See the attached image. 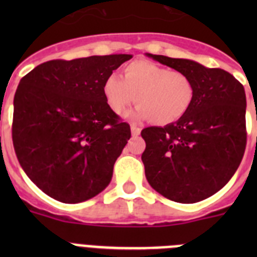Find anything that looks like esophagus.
<instances>
[{
  "label": "esophagus",
  "instance_id": "obj_1",
  "mask_svg": "<svg viewBox=\"0 0 257 257\" xmlns=\"http://www.w3.org/2000/svg\"><path fill=\"white\" fill-rule=\"evenodd\" d=\"M140 131H142V128L138 126H131V134H133V136H139L140 135Z\"/></svg>",
  "mask_w": 257,
  "mask_h": 257
}]
</instances>
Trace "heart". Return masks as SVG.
I'll return each mask as SVG.
<instances>
[{
	"instance_id": "heart-1",
	"label": "heart",
	"mask_w": 257,
	"mask_h": 257,
	"mask_svg": "<svg viewBox=\"0 0 257 257\" xmlns=\"http://www.w3.org/2000/svg\"><path fill=\"white\" fill-rule=\"evenodd\" d=\"M121 77L112 74L103 83L106 105L117 115L126 114L136 101L139 106L134 118L167 126L180 121L196 99V85L189 74L153 61H133L122 69Z\"/></svg>"
}]
</instances>
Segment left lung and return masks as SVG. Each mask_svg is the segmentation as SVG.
Segmentation results:
<instances>
[{"mask_svg": "<svg viewBox=\"0 0 257 257\" xmlns=\"http://www.w3.org/2000/svg\"><path fill=\"white\" fill-rule=\"evenodd\" d=\"M192 77L196 99L180 121L142 131L145 176L154 190L180 203H196L219 192L237 171L247 143L246 94L220 68L147 54Z\"/></svg>", "mask_w": 257, "mask_h": 257, "instance_id": "8db88e82", "label": "left lung"}]
</instances>
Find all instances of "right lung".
<instances>
[{
	"instance_id": "add662e5",
	"label": "right lung",
	"mask_w": 257,
	"mask_h": 257,
	"mask_svg": "<svg viewBox=\"0 0 257 257\" xmlns=\"http://www.w3.org/2000/svg\"><path fill=\"white\" fill-rule=\"evenodd\" d=\"M131 58L50 60L20 79L14 97V149L28 178L51 198L87 201L112 180L131 130L108 108L103 83Z\"/></svg>"
}]
</instances>
